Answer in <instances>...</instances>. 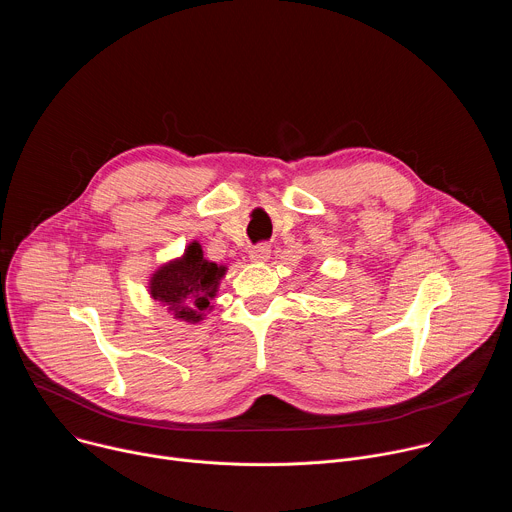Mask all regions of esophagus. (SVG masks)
<instances>
[{
	"mask_svg": "<svg viewBox=\"0 0 512 512\" xmlns=\"http://www.w3.org/2000/svg\"><path fill=\"white\" fill-rule=\"evenodd\" d=\"M269 255H271L269 245H257V247H253V249L249 251V259H251L253 263H265V261L269 259Z\"/></svg>",
	"mask_w": 512,
	"mask_h": 512,
	"instance_id": "34e87169",
	"label": "esophagus"
}]
</instances>
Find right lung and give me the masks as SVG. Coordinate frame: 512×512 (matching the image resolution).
I'll return each mask as SVG.
<instances>
[{"mask_svg":"<svg viewBox=\"0 0 512 512\" xmlns=\"http://www.w3.org/2000/svg\"><path fill=\"white\" fill-rule=\"evenodd\" d=\"M227 267L204 259L198 241L186 245L182 257H176L158 267L150 277V296L168 308L176 320L196 324L212 310L210 300Z\"/></svg>","mask_w":512,"mask_h":512,"instance_id":"obj_1","label":"right lung"}]
</instances>
